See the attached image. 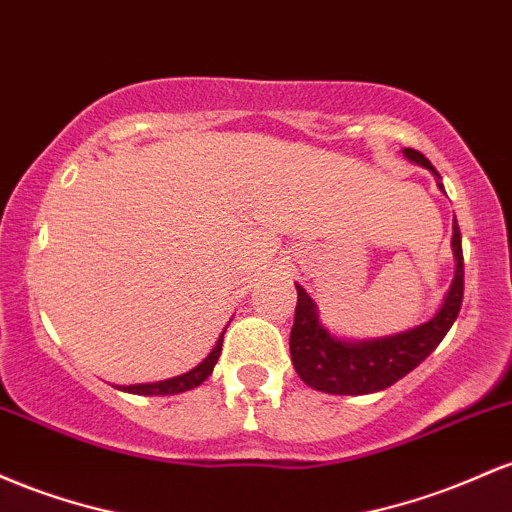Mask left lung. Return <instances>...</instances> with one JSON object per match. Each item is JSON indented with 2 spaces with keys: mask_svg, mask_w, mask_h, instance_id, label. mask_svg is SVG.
<instances>
[{
  "mask_svg": "<svg viewBox=\"0 0 512 512\" xmlns=\"http://www.w3.org/2000/svg\"><path fill=\"white\" fill-rule=\"evenodd\" d=\"M404 157L426 166L440 179L435 166L421 152L406 147ZM438 186L442 191L440 181ZM452 251H455L457 258V271L440 312L428 324L396 333V336L380 338V341L348 343L333 338L319 324L317 304L297 285L295 324H292L290 331V355L300 380L307 387L326 394H372L392 387L401 377L409 375L413 367L421 365L440 346L445 333L455 324L459 307H462L464 256L457 220L452 225Z\"/></svg>",
  "mask_w": 512,
  "mask_h": 512,
  "instance_id": "left-lung-1",
  "label": "left lung"
}]
</instances>
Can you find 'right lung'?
<instances>
[{"label": "right lung", "instance_id": "right-lung-1", "mask_svg": "<svg viewBox=\"0 0 512 512\" xmlns=\"http://www.w3.org/2000/svg\"><path fill=\"white\" fill-rule=\"evenodd\" d=\"M225 331H222V336H225ZM222 336L217 338L215 348L210 350L208 358H205L198 367H193L191 372H186V375L171 377V380L154 382V384H132V387H123V392L145 394V396H159V394L166 396V394H181V392H186V389L198 387V384H203L212 375V367H215L217 358H220V353H222Z\"/></svg>", "mask_w": 512, "mask_h": 512}]
</instances>
